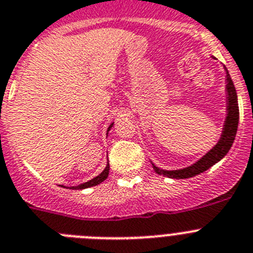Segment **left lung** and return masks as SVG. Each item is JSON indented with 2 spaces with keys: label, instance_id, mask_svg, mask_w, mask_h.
I'll return each instance as SVG.
<instances>
[{
  "label": "left lung",
  "instance_id": "obj_1",
  "mask_svg": "<svg viewBox=\"0 0 253 253\" xmlns=\"http://www.w3.org/2000/svg\"><path fill=\"white\" fill-rule=\"evenodd\" d=\"M227 90H228V113L225 125H224L223 135L219 142L215 145L211 150L206 154L203 159H200L196 164L188 167V168L179 169V170H160L157 167L153 166L154 169L157 170L159 174H164L169 178H190L193 175L200 174V173L205 172L206 169L218 163L219 160L229 151L232 146L234 137H236L237 128H238V121H239V108H238V99H237L236 87L233 85V81L230 79V75L227 71Z\"/></svg>",
  "mask_w": 253,
  "mask_h": 253
}]
</instances>
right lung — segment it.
I'll return each instance as SVG.
<instances>
[{
	"label": "right lung",
	"instance_id": "obj_1",
	"mask_svg": "<svg viewBox=\"0 0 253 253\" xmlns=\"http://www.w3.org/2000/svg\"><path fill=\"white\" fill-rule=\"evenodd\" d=\"M113 126V125H111V126L108 127V131L111 129V127ZM109 174V164H107V167H105V169L103 170L102 173H100L98 177H95V178H93L91 181L89 182H85V183L80 184V186H76V187H72L74 190H83V188H87V187H93V186H96V184L102 183L104 179H107V177H108Z\"/></svg>",
	"mask_w": 253,
	"mask_h": 253
}]
</instances>
